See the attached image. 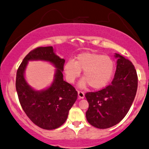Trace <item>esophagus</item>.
<instances>
[{
    "label": "esophagus",
    "mask_w": 149,
    "mask_h": 149,
    "mask_svg": "<svg viewBox=\"0 0 149 149\" xmlns=\"http://www.w3.org/2000/svg\"><path fill=\"white\" fill-rule=\"evenodd\" d=\"M78 97H79V98H84V93H82V91H78Z\"/></svg>",
    "instance_id": "esophagus-1"
}]
</instances>
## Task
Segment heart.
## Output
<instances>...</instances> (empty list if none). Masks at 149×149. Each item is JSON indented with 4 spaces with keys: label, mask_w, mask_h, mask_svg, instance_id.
I'll list each match as a JSON object with an SVG mask.
<instances>
[{
    "label": "heart",
    "mask_w": 149,
    "mask_h": 149,
    "mask_svg": "<svg viewBox=\"0 0 149 149\" xmlns=\"http://www.w3.org/2000/svg\"><path fill=\"white\" fill-rule=\"evenodd\" d=\"M115 64L111 57L94 52L79 54L74 61H68L65 65L68 81L73 82L84 70L83 79L79 86L84 88L88 84L94 89L104 87L113 76Z\"/></svg>",
    "instance_id": "heart-1"
}]
</instances>
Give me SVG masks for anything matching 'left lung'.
<instances>
[{"label":"left lung","mask_w":149,"mask_h":149,"mask_svg":"<svg viewBox=\"0 0 149 149\" xmlns=\"http://www.w3.org/2000/svg\"><path fill=\"white\" fill-rule=\"evenodd\" d=\"M116 70L111 83L104 88L85 94L89 107L86 120L98 129H108L123 119L135 97L138 77L134 65L118 54Z\"/></svg>","instance_id":"left-lung-1"}]
</instances>
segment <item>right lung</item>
<instances>
[{
	"mask_svg": "<svg viewBox=\"0 0 149 149\" xmlns=\"http://www.w3.org/2000/svg\"><path fill=\"white\" fill-rule=\"evenodd\" d=\"M37 60L50 61L57 68L52 86L41 91L32 89L24 76L28 62ZM65 63L56 55L52 47H37L24 57L17 70L16 89L20 104L30 120L41 129L52 130L63 125L77 100L76 89L63 81Z\"/></svg>",
	"mask_w": 149,
	"mask_h": 149,
	"instance_id": "obj_1",
	"label": "right lung"
}]
</instances>
